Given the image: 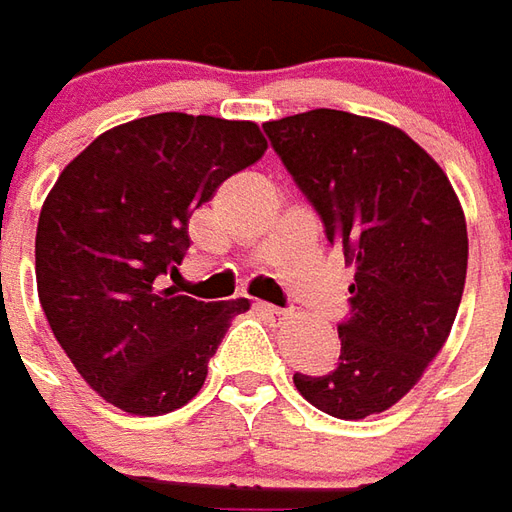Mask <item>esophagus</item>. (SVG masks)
<instances>
[{"mask_svg": "<svg viewBox=\"0 0 512 512\" xmlns=\"http://www.w3.org/2000/svg\"><path fill=\"white\" fill-rule=\"evenodd\" d=\"M257 310L263 313V316L274 318V321H285L288 318V310H282V307H274V305H266V302H257Z\"/></svg>", "mask_w": 512, "mask_h": 512, "instance_id": "34e87169", "label": "esophagus"}]
</instances>
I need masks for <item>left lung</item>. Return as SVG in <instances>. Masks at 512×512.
Returning <instances> with one entry per match:
<instances>
[{
	"instance_id": "obj_1",
	"label": "left lung",
	"mask_w": 512,
	"mask_h": 512,
	"mask_svg": "<svg viewBox=\"0 0 512 512\" xmlns=\"http://www.w3.org/2000/svg\"><path fill=\"white\" fill-rule=\"evenodd\" d=\"M355 282L327 374L296 391L335 418L374 416L424 374L455 324L468 266L463 207L443 169L385 121L318 107L263 124Z\"/></svg>"
}]
</instances>
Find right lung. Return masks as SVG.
<instances>
[{"label":"right lung","mask_w":512,"mask_h":512,"mask_svg":"<svg viewBox=\"0 0 512 512\" xmlns=\"http://www.w3.org/2000/svg\"><path fill=\"white\" fill-rule=\"evenodd\" d=\"M266 146L252 121L157 113L102 132L57 177L35 232L38 296L105 402L163 416L205 385L207 360L249 302H196L166 280L191 246V213Z\"/></svg>","instance_id":"add662e5"}]
</instances>
